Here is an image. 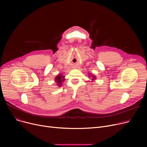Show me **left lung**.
I'll return each instance as SVG.
<instances>
[{
  "instance_id": "obj_1",
  "label": "left lung",
  "mask_w": 147,
  "mask_h": 147,
  "mask_svg": "<svg viewBox=\"0 0 147 147\" xmlns=\"http://www.w3.org/2000/svg\"><path fill=\"white\" fill-rule=\"evenodd\" d=\"M90 76H91V77H92V80H95L96 79V78H95V76H93V75H92V74H90Z\"/></svg>"
}]
</instances>
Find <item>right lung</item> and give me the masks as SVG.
Returning <instances> with one entry per match:
<instances>
[{
    "label": "right lung",
    "mask_w": 147,
    "mask_h": 147,
    "mask_svg": "<svg viewBox=\"0 0 147 147\" xmlns=\"http://www.w3.org/2000/svg\"><path fill=\"white\" fill-rule=\"evenodd\" d=\"M64 76H63L61 74H59L58 75H57V76L55 78V83H57V86H58L59 87H60L61 86H62V83H63L64 80Z\"/></svg>",
    "instance_id": "add662e5"
}]
</instances>
